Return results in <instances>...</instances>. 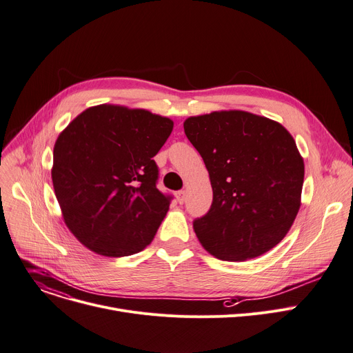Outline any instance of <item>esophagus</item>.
<instances>
[{
  "mask_svg": "<svg viewBox=\"0 0 353 353\" xmlns=\"http://www.w3.org/2000/svg\"><path fill=\"white\" fill-rule=\"evenodd\" d=\"M176 197H177V201H179V204H183L184 201H185V192H177L176 193Z\"/></svg>",
  "mask_w": 353,
  "mask_h": 353,
  "instance_id": "1",
  "label": "esophagus"
}]
</instances>
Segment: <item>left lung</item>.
Returning <instances> with one entry per match:
<instances>
[{"label":"left lung","mask_w":353,"mask_h":353,"mask_svg":"<svg viewBox=\"0 0 353 353\" xmlns=\"http://www.w3.org/2000/svg\"><path fill=\"white\" fill-rule=\"evenodd\" d=\"M183 126L213 187L208 213L193 223L204 250L245 261L283 241L301 207L305 173L291 133L245 110L190 116Z\"/></svg>","instance_id":"8db88e82"}]
</instances>
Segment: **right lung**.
Returning a JSON list of instances; mask_svg holds the SVG:
<instances>
[{"mask_svg":"<svg viewBox=\"0 0 353 353\" xmlns=\"http://www.w3.org/2000/svg\"><path fill=\"white\" fill-rule=\"evenodd\" d=\"M172 130L169 117L103 103L59 133L54 190L66 227L86 248L117 258L152 243L170 205L156 187L153 157Z\"/></svg>","mask_w":353,"mask_h":353,"instance_id":"right-lung-1","label":"right lung"}]
</instances>
